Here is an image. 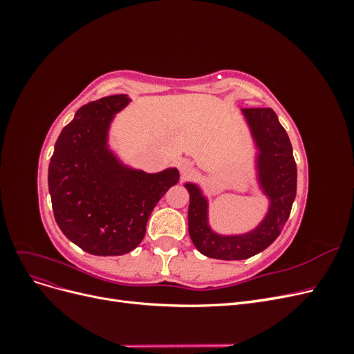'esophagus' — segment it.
Here are the masks:
<instances>
[{"label": "esophagus", "instance_id": "obj_1", "mask_svg": "<svg viewBox=\"0 0 354 354\" xmlns=\"http://www.w3.org/2000/svg\"><path fill=\"white\" fill-rule=\"evenodd\" d=\"M177 167L183 177H186L187 174L192 173V171H194V162H192V160L187 158H180L177 162Z\"/></svg>", "mask_w": 354, "mask_h": 354}]
</instances>
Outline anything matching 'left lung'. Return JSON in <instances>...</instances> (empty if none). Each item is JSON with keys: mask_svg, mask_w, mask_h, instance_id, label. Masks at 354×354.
<instances>
[{"mask_svg": "<svg viewBox=\"0 0 354 354\" xmlns=\"http://www.w3.org/2000/svg\"><path fill=\"white\" fill-rule=\"evenodd\" d=\"M252 138L257 189L267 199L264 217L243 233H220L209 223V198L199 183L186 181L189 234L196 250L217 260H245L264 251L279 236L297 195V165L292 146L270 108L242 109Z\"/></svg>", "mask_w": 354, "mask_h": 354, "instance_id": "left-lung-1", "label": "left lung"}]
</instances>
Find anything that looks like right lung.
I'll return each instance as SVG.
<instances>
[{"mask_svg":"<svg viewBox=\"0 0 354 354\" xmlns=\"http://www.w3.org/2000/svg\"><path fill=\"white\" fill-rule=\"evenodd\" d=\"M115 94L84 104L63 128L48 165V192L57 226L93 255L133 251L159 199L180 178L176 167L159 173L125 164L109 145L115 115L130 104Z\"/></svg>","mask_w":354,"mask_h":354,"instance_id":"add662e5","label":"right lung"}]
</instances>
